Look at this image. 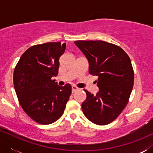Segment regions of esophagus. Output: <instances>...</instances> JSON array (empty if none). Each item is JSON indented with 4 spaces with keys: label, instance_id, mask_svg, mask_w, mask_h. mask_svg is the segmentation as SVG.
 I'll return each instance as SVG.
<instances>
[{
    "label": "esophagus",
    "instance_id": "obj_1",
    "mask_svg": "<svg viewBox=\"0 0 153 153\" xmlns=\"http://www.w3.org/2000/svg\"><path fill=\"white\" fill-rule=\"evenodd\" d=\"M76 91H79L78 88L74 86V85H72V93H74V92H76Z\"/></svg>",
    "mask_w": 153,
    "mask_h": 153
}]
</instances>
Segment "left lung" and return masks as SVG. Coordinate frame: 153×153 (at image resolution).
<instances>
[{
  "mask_svg": "<svg viewBox=\"0 0 153 153\" xmlns=\"http://www.w3.org/2000/svg\"><path fill=\"white\" fill-rule=\"evenodd\" d=\"M89 63L88 72L97 76L99 92L94 95L87 90L81 104L85 116L96 125L114 121L123 111L134 85V70L130 58L122 48L101 40L75 41Z\"/></svg>",
  "mask_w": 153,
  "mask_h": 153,
  "instance_id": "obj_1",
  "label": "left lung"
}]
</instances>
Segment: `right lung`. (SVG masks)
Listing matches in <instances>:
<instances>
[{
	"instance_id": "add662e5",
	"label": "right lung",
	"mask_w": 153,
	"mask_h": 153,
	"mask_svg": "<svg viewBox=\"0 0 153 153\" xmlns=\"http://www.w3.org/2000/svg\"><path fill=\"white\" fill-rule=\"evenodd\" d=\"M66 44L47 42L28 48L21 56L13 75L14 86L23 109L33 120L53 123L63 114L72 86L58 85L59 58Z\"/></svg>"
}]
</instances>
